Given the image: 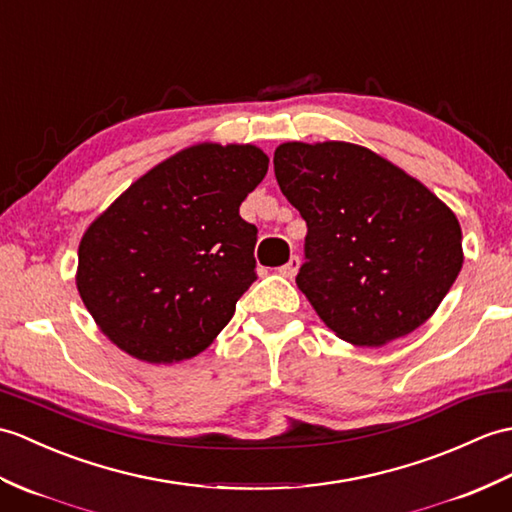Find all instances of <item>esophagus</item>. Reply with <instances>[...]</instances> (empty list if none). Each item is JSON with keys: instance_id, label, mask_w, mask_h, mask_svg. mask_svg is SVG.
Here are the masks:
<instances>
[{"instance_id": "34e87169", "label": "esophagus", "mask_w": 512, "mask_h": 512, "mask_svg": "<svg viewBox=\"0 0 512 512\" xmlns=\"http://www.w3.org/2000/svg\"><path fill=\"white\" fill-rule=\"evenodd\" d=\"M299 268H301V259L299 257H290V261L285 266H281L279 268V272L283 277H288V279H294L296 277V272H299Z\"/></svg>"}]
</instances>
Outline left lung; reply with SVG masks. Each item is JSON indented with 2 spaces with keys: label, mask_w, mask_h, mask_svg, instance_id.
I'll return each instance as SVG.
<instances>
[{
  "label": "left lung",
  "mask_w": 512,
  "mask_h": 512,
  "mask_svg": "<svg viewBox=\"0 0 512 512\" xmlns=\"http://www.w3.org/2000/svg\"><path fill=\"white\" fill-rule=\"evenodd\" d=\"M272 163L307 222L296 285L320 320L355 347L421 327L465 259L456 213L395 163L347 141H288Z\"/></svg>",
  "instance_id": "8db88e82"
}]
</instances>
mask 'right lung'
<instances>
[{"mask_svg": "<svg viewBox=\"0 0 512 512\" xmlns=\"http://www.w3.org/2000/svg\"><path fill=\"white\" fill-rule=\"evenodd\" d=\"M266 172L257 146L196 144L89 224L76 285L106 338L150 364L189 360L216 340L257 279V229L240 205Z\"/></svg>", "mask_w": 512, "mask_h": 512, "instance_id": "right-lung-1", "label": "right lung"}]
</instances>
